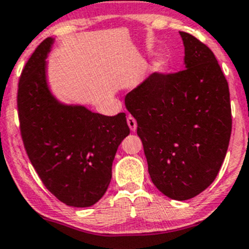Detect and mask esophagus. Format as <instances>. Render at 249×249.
<instances>
[{"label":"esophagus","mask_w":249,"mask_h":249,"mask_svg":"<svg viewBox=\"0 0 249 249\" xmlns=\"http://www.w3.org/2000/svg\"><path fill=\"white\" fill-rule=\"evenodd\" d=\"M127 124H128V127L130 128V130H132V132H135V130H137V121H135L134 117L128 116L127 117Z\"/></svg>","instance_id":"esophagus-1"}]
</instances>
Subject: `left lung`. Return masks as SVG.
I'll use <instances>...</instances> for the list:
<instances>
[{
  "instance_id": "obj_1",
  "label": "left lung",
  "mask_w": 249,
  "mask_h": 249,
  "mask_svg": "<svg viewBox=\"0 0 249 249\" xmlns=\"http://www.w3.org/2000/svg\"><path fill=\"white\" fill-rule=\"evenodd\" d=\"M186 69L153 73L125 96L137 120L148 174L168 198L188 200L216 178L229 146L228 81L213 53L180 32Z\"/></svg>"
}]
</instances>
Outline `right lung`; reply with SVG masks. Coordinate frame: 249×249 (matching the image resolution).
Listing matches in <instances>:
<instances>
[{
  "instance_id": "add662e5",
  "label": "right lung",
  "mask_w": 249,
  "mask_h": 249,
  "mask_svg": "<svg viewBox=\"0 0 249 249\" xmlns=\"http://www.w3.org/2000/svg\"><path fill=\"white\" fill-rule=\"evenodd\" d=\"M53 44V38L43 40L20 75V133L48 191L68 206L89 207L107 192L112 160L129 127L124 112L106 116L53 96L45 61Z\"/></svg>"
}]
</instances>
